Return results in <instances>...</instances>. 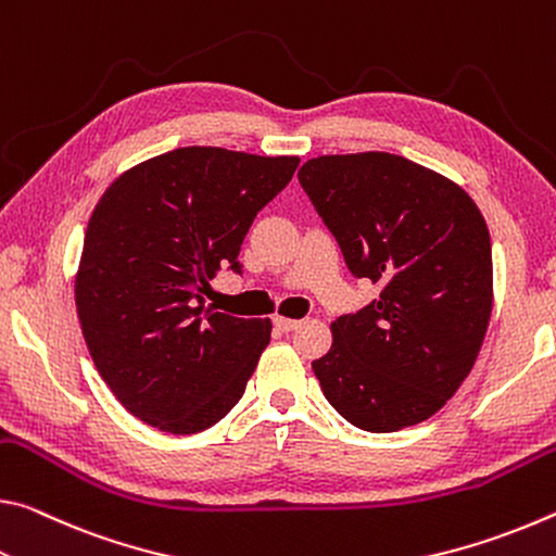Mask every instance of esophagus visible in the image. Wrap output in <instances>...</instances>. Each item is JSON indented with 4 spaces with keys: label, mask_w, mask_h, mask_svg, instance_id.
I'll return each mask as SVG.
<instances>
[{
    "label": "esophagus",
    "mask_w": 556,
    "mask_h": 556,
    "mask_svg": "<svg viewBox=\"0 0 556 556\" xmlns=\"http://www.w3.org/2000/svg\"><path fill=\"white\" fill-rule=\"evenodd\" d=\"M273 323H276V327H278L280 332H293V330H298V327H300V320H290V317H280V315Z\"/></svg>",
    "instance_id": "34e87169"
}]
</instances>
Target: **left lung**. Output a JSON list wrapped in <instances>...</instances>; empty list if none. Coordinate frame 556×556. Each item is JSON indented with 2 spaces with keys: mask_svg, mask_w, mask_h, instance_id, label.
<instances>
[{
  "mask_svg": "<svg viewBox=\"0 0 556 556\" xmlns=\"http://www.w3.org/2000/svg\"><path fill=\"white\" fill-rule=\"evenodd\" d=\"M354 278L379 295L330 325L313 362L352 426L391 433L456 394L493 313L488 224L456 181L389 152L323 154L298 172Z\"/></svg>",
  "mask_w": 556,
  "mask_h": 556,
  "instance_id": "8db88e82",
  "label": "left lung"
}]
</instances>
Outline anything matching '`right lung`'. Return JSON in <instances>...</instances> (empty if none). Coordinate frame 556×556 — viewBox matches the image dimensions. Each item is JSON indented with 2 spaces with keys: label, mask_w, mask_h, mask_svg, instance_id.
I'll return each mask as SVG.
<instances>
[{
  "label": "right lung",
  "mask_w": 556,
  "mask_h": 556,
  "mask_svg": "<svg viewBox=\"0 0 556 556\" xmlns=\"http://www.w3.org/2000/svg\"><path fill=\"white\" fill-rule=\"evenodd\" d=\"M300 157L179 148L123 172L90 214L76 273V311L98 375L127 412L187 435L243 396L270 342V320L204 303L253 218Z\"/></svg>",
  "instance_id": "add662e5"
}]
</instances>
